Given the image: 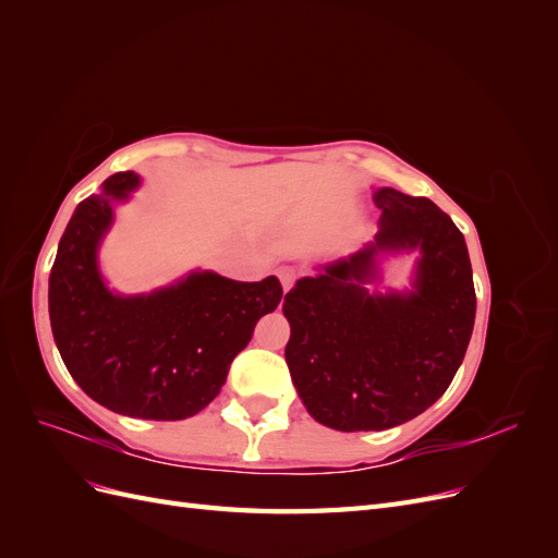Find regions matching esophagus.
<instances>
[{"mask_svg":"<svg viewBox=\"0 0 558 558\" xmlns=\"http://www.w3.org/2000/svg\"><path fill=\"white\" fill-rule=\"evenodd\" d=\"M277 275H279V281H281V286H283V291H291V286H293L295 279H298V269L291 267V265H281V267L277 269Z\"/></svg>","mask_w":558,"mask_h":558,"instance_id":"obj_1","label":"esophagus"}]
</instances>
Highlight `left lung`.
Instances as JSON below:
<instances>
[{"label": "left lung", "mask_w": 558, "mask_h": 558, "mask_svg": "<svg viewBox=\"0 0 558 558\" xmlns=\"http://www.w3.org/2000/svg\"><path fill=\"white\" fill-rule=\"evenodd\" d=\"M373 242L318 265L283 298L291 324L286 363L307 412L342 433L404 424L440 398L475 326V286L461 230L428 197L377 189ZM420 253L410 290L366 286L378 260Z\"/></svg>", "instance_id": "1"}]
</instances>
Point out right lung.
<instances>
[{"label": "right lung", "instance_id": "1", "mask_svg": "<svg viewBox=\"0 0 558 558\" xmlns=\"http://www.w3.org/2000/svg\"><path fill=\"white\" fill-rule=\"evenodd\" d=\"M140 183V174L118 172L74 209L48 277L50 328L70 375L95 402L134 418L179 421L221 393L230 363L283 291L277 277L248 283L209 269L150 293L111 291L99 246L113 207Z\"/></svg>", "mask_w": 558, "mask_h": 558}]
</instances>
